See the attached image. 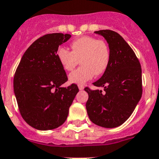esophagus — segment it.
Wrapping results in <instances>:
<instances>
[{
	"instance_id": "34e87169",
	"label": "esophagus",
	"mask_w": 159,
	"mask_h": 159,
	"mask_svg": "<svg viewBox=\"0 0 159 159\" xmlns=\"http://www.w3.org/2000/svg\"><path fill=\"white\" fill-rule=\"evenodd\" d=\"M78 89L80 90H82L84 89V86H82V85H78Z\"/></svg>"
}]
</instances>
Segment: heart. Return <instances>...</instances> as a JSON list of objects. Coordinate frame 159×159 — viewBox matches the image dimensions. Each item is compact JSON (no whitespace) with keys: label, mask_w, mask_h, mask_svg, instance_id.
I'll use <instances>...</instances> for the list:
<instances>
[{"label":"heart","mask_w":159,"mask_h":159,"mask_svg":"<svg viewBox=\"0 0 159 159\" xmlns=\"http://www.w3.org/2000/svg\"><path fill=\"white\" fill-rule=\"evenodd\" d=\"M72 52L66 48L57 49V57L65 70L71 71L81 62V67L69 75L71 83L85 84L95 75L104 73L111 61L108 45L91 36H83L71 43Z\"/></svg>","instance_id":"1"}]
</instances>
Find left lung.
<instances>
[{"label": "left lung", "mask_w": 159, "mask_h": 159, "mask_svg": "<svg viewBox=\"0 0 159 159\" xmlns=\"http://www.w3.org/2000/svg\"><path fill=\"white\" fill-rule=\"evenodd\" d=\"M108 43L111 61L103 75L93 85L102 90H85L89 98L86 107L88 116L96 125L116 128L127 120L142 94L141 68L135 53L118 33L111 30L94 31Z\"/></svg>", "instance_id": "8db88e82"}]
</instances>
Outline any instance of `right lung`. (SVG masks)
<instances>
[{
	"label": "right lung",
	"instance_id": "obj_1",
	"mask_svg": "<svg viewBox=\"0 0 159 159\" xmlns=\"http://www.w3.org/2000/svg\"><path fill=\"white\" fill-rule=\"evenodd\" d=\"M70 37L53 33L38 39L25 52L15 72L14 91L20 113L28 125L38 130L63 125L79 91L75 84L61 87L68 77L57 52Z\"/></svg>",
	"mask_w": 159,
	"mask_h": 159
}]
</instances>
